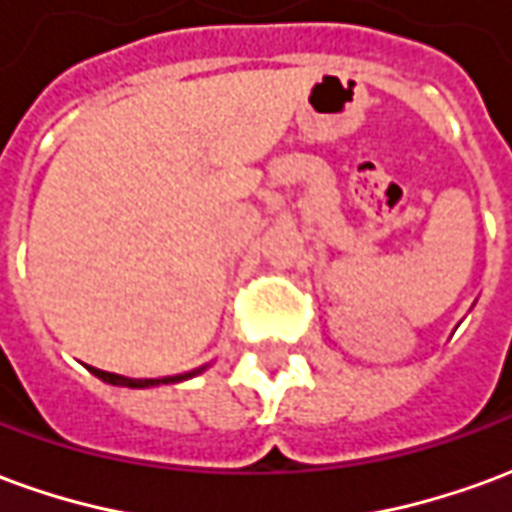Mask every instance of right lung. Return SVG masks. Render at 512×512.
Instances as JSON below:
<instances>
[{
  "label": "right lung",
  "mask_w": 512,
  "mask_h": 512,
  "mask_svg": "<svg viewBox=\"0 0 512 512\" xmlns=\"http://www.w3.org/2000/svg\"><path fill=\"white\" fill-rule=\"evenodd\" d=\"M93 370V376H98L106 384H115V386H131V389H145V386H158V384H178V381H186V378L197 376L200 370H191V373H183V376H167V378H126V376H117V373H106V370H98V367H90Z\"/></svg>",
  "instance_id": "right-lung-1"
}]
</instances>
